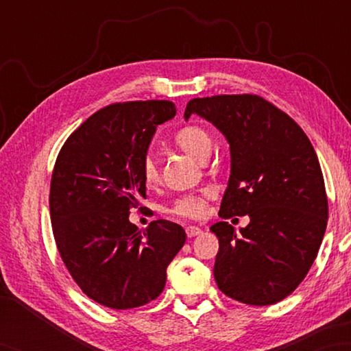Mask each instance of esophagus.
Wrapping results in <instances>:
<instances>
[{
	"mask_svg": "<svg viewBox=\"0 0 351 351\" xmlns=\"http://www.w3.org/2000/svg\"><path fill=\"white\" fill-rule=\"evenodd\" d=\"M185 234H187L189 238H193V237H197L202 234V229H200L199 226H187L185 228Z\"/></svg>",
	"mask_w": 351,
	"mask_h": 351,
	"instance_id": "34e87169",
	"label": "esophagus"
}]
</instances>
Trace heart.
Here are the masks:
<instances>
[{
	"label": "heart",
	"mask_w": 351,
	"mask_h": 351,
	"mask_svg": "<svg viewBox=\"0 0 351 351\" xmlns=\"http://www.w3.org/2000/svg\"><path fill=\"white\" fill-rule=\"evenodd\" d=\"M175 143L185 154L200 161L205 155L211 152L213 138L210 132L202 128V126L187 125L176 132ZM141 175H143V181L147 187H151V185L158 181V169H156V164L151 156L145 158L143 164H141ZM204 210L205 196H184L178 199L173 206H171V213L184 215V217H199V215L204 214Z\"/></svg>",
	"instance_id": "obj_1"
}]
</instances>
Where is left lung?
Listing matches in <instances>:
<instances>
[{"label":"left lung","instance_id":"1","mask_svg":"<svg viewBox=\"0 0 351 351\" xmlns=\"http://www.w3.org/2000/svg\"><path fill=\"white\" fill-rule=\"evenodd\" d=\"M211 122L226 137L230 175L223 219L249 214L237 234L228 221L219 238L214 278L234 300L267 306L285 299L306 278L327 226V196L317 154L287 113L256 95L191 99L184 117Z\"/></svg>","mask_w":351,"mask_h":351}]
</instances>
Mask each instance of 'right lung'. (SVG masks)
<instances>
[{
	"label": "right lung",
	"mask_w": 351,
	"mask_h": 351,
	"mask_svg": "<svg viewBox=\"0 0 351 351\" xmlns=\"http://www.w3.org/2000/svg\"><path fill=\"white\" fill-rule=\"evenodd\" d=\"M176 114L170 101H134L96 111L64 141L51 178L52 232L63 263L86 295L111 309L155 300L185 230L155 220L146 230L130 208L146 199L141 175L156 126Z\"/></svg>",
	"instance_id": "add662e5"
}]
</instances>
